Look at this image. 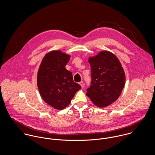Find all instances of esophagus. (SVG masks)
I'll use <instances>...</instances> for the list:
<instances>
[{
    "label": "esophagus",
    "mask_w": 155,
    "mask_h": 155,
    "mask_svg": "<svg viewBox=\"0 0 155 155\" xmlns=\"http://www.w3.org/2000/svg\"><path fill=\"white\" fill-rule=\"evenodd\" d=\"M79 84H80V85L81 86V87L82 88H83L84 87V83L83 82V81H80V83H79Z\"/></svg>",
    "instance_id": "34e87169"
}]
</instances>
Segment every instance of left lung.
<instances>
[{"label":"left lung","mask_w":155,"mask_h":155,"mask_svg":"<svg viewBox=\"0 0 155 155\" xmlns=\"http://www.w3.org/2000/svg\"><path fill=\"white\" fill-rule=\"evenodd\" d=\"M91 85L86 94L96 106L104 107L120 97L125 83V75L118 58L112 52H100L89 57Z\"/></svg>","instance_id":"obj_1"}]
</instances>
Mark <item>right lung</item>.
Instances as JSON below:
<instances>
[{"instance_id": "obj_1", "label": "right lung", "mask_w": 155, "mask_h": 155, "mask_svg": "<svg viewBox=\"0 0 155 155\" xmlns=\"http://www.w3.org/2000/svg\"><path fill=\"white\" fill-rule=\"evenodd\" d=\"M70 57L61 51L48 52L43 58L37 75L41 97L58 110L67 107L76 92L81 88L74 82L72 72L65 68Z\"/></svg>"}]
</instances>
